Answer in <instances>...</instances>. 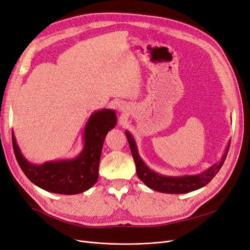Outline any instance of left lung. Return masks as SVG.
I'll use <instances>...</instances> for the list:
<instances>
[{"label": "left lung", "instance_id": "8db88e82", "mask_svg": "<svg viewBox=\"0 0 250 250\" xmlns=\"http://www.w3.org/2000/svg\"><path fill=\"white\" fill-rule=\"evenodd\" d=\"M129 146H130L132 157L134 159L135 166H136V173L138 178L141 179L146 186L149 188L155 189L157 192L167 193V194H184L195 191V189L201 188L205 187L211 179L216 175L222 168L227 154L229 152V143L227 146L226 152L219 162L213 164L211 167H209L207 170L200 174L195 175H184V176H167L159 174L149 169L146 163L143 161L142 158L138 155L137 146L135 144L134 138L128 131L125 132Z\"/></svg>", "mask_w": 250, "mask_h": 250}]
</instances>
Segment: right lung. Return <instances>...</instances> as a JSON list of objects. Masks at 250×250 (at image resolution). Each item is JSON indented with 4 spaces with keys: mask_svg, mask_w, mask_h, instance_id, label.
I'll use <instances>...</instances> for the list:
<instances>
[{
    "mask_svg": "<svg viewBox=\"0 0 250 250\" xmlns=\"http://www.w3.org/2000/svg\"><path fill=\"white\" fill-rule=\"evenodd\" d=\"M116 123L117 116L113 109L104 108L93 113L84 129V147L80 155L72 160L46 162L42 165L27 161L12 132L16 160L29 181L47 192L62 195L83 193L97 182L104 138Z\"/></svg>",
    "mask_w": 250,
    "mask_h": 250,
    "instance_id": "right-lung-1",
    "label": "right lung"
}]
</instances>
